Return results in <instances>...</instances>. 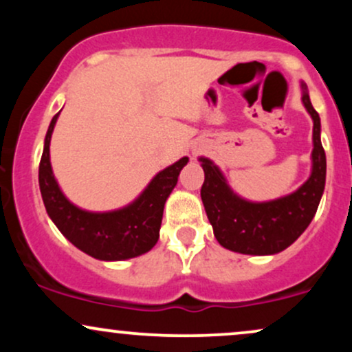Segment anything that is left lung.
<instances>
[{"label": "left lung", "mask_w": 352, "mask_h": 352, "mask_svg": "<svg viewBox=\"0 0 352 352\" xmlns=\"http://www.w3.org/2000/svg\"><path fill=\"white\" fill-rule=\"evenodd\" d=\"M301 102L313 119V152L308 180L288 195L268 201H252L233 192L220 167L200 157L205 182L200 195L223 248L243 254H276L288 248L308 228L326 184V153L321 144V120L301 82Z\"/></svg>", "instance_id": "8db88e82"}]
</instances>
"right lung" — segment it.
<instances>
[{"mask_svg": "<svg viewBox=\"0 0 352 352\" xmlns=\"http://www.w3.org/2000/svg\"><path fill=\"white\" fill-rule=\"evenodd\" d=\"M58 117L59 112L47 129L39 162V190L47 215L76 248L96 260L122 261L151 252L159 240L165 201L179 182L188 157H182L160 170L144 192L125 207L111 212H89L64 195L52 173L50 144Z\"/></svg>", "mask_w": 352, "mask_h": 352, "instance_id": "add662e5", "label": "right lung"}]
</instances>
